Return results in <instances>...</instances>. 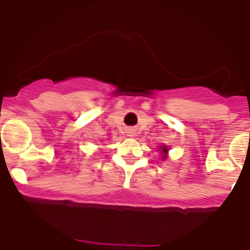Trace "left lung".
<instances>
[{
    "label": "left lung",
    "mask_w": 250,
    "mask_h": 250,
    "mask_svg": "<svg viewBox=\"0 0 250 250\" xmlns=\"http://www.w3.org/2000/svg\"><path fill=\"white\" fill-rule=\"evenodd\" d=\"M167 151H168V148L166 147V146H163V147H162V152L166 153V152H167ZM165 157H166V156H163V158H165Z\"/></svg>",
    "instance_id": "1"
}]
</instances>
